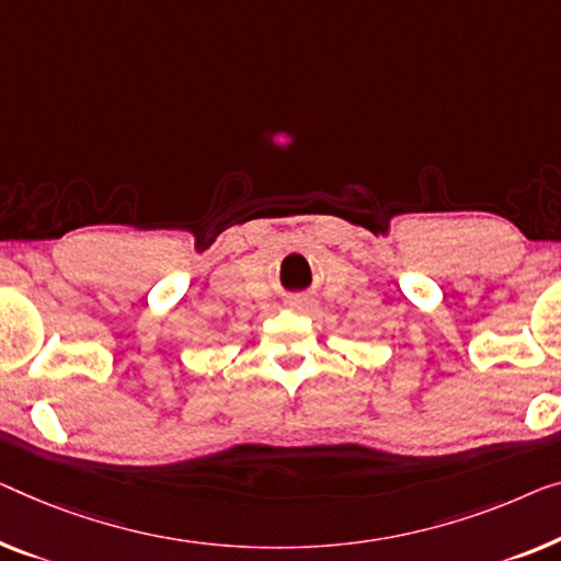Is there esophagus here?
I'll use <instances>...</instances> for the list:
<instances>
[{
    "label": "esophagus",
    "mask_w": 561,
    "mask_h": 561,
    "mask_svg": "<svg viewBox=\"0 0 561 561\" xmlns=\"http://www.w3.org/2000/svg\"><path fill=\"white\" fill-rule=\"evenodd\" d=\"M309 302H307V299H295V302H291V307H295V309H305Z\"/></svg>",
    "instance_id": "1"
}]
</instances>
